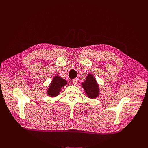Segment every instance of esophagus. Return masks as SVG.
Segmentation results:
<instances>
[{
	"label": "esophagus",
	"mask_w": 148,
	"mask_h": 148,
	"mask_svg": "<svg viewBox=\"0 0 148 148\" xmlns=\"http://www.w3.org/2000/svg\"><path fill=\"white\" fill-rule=\"evenodd\" d=\"M77 79H73V80H72V82H73V84H74V85H76V84H77Z\"/></svg>",
	"instance_id": "esophagus-1"
}]
</instances>
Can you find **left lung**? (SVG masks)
Returning a JSON list of instances; mask_svg holds the SVG:
<instances>
[{
    "mask_svg": "<svg viewBox=\"0 0 148 148\" xmlns=\"http://www.w3.org/2000/svg\"><path fill=\"white\" fill-rule=\"evenodd\" d=\"M82 86L90 98L94 99L98 96L99 85L92 74H88L87 75L86 79L82 83Z\"/></svg>",
    "mask_w": 148,
    "mask_h": 148,
    "instance_id": "left-lung-1",
    "label": "left lung"
}]
</instances>
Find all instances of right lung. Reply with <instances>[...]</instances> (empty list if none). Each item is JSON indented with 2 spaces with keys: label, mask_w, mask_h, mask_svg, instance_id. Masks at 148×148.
<instances>
[{
  "label": "right lung",
  "mask_w": 148,
  "mask_h": 148,
  "mask_svg": "<svg viewBox=\"0 0 148 148\" xmlns=\"http://www.w3.org/2000/svg\"><path fill=\"white\" fill-rule=\"evenodd\" d=\"M67 84V81L58 75L55 76L49 87L47 91V95L51 97H57L60 94L61 88L66 86Z\"/></svg>",
  "instance_id": "1"
}]
</instances>
